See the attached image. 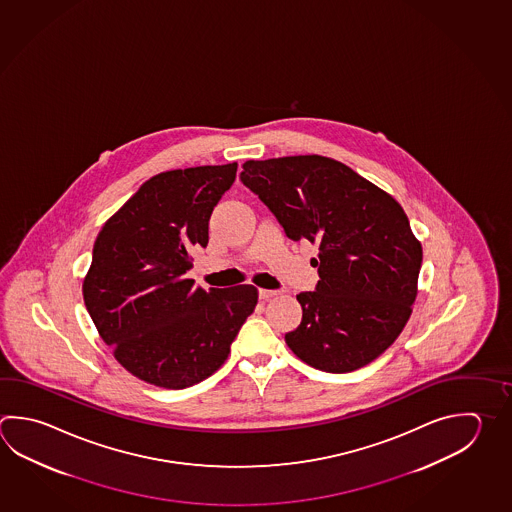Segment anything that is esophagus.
<instances>
[{"mask_svg":"<svg viewBox=\"0 0 512 512\" xmlns=\"http://www.w3.org/2000/svg\"><path fill=\"white\" fill-rule=\"evenodd\" d=\"M275 295H277V290H264V288L259 290V299L262 300H270L271 297H275Z\"/></svg>","mask_w":512,"mask_h":512,"instance_id":"obj_1","label":"esophagus"}]
</instances>
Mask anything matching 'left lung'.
Instances as JSON below:
<instances>
[{
    "label": "left lung",
    "instance_id": "obj_1",
    "mask_svg": "<svg viewBox=\"0 0 512 512\" xmlns=\"http://www.w3.org/2000/svg\"><path fill=\"white\" fill-rule=\"evenodd\" d=\"M241 181L291 241L319 246L315 291H302L286 344L308 366L349 373L402 333L416 299L422 246L402 206L346 164L291 155L242 164Z\"/></svg>",
    "mask_w": 512,
    "mask_h": 512
}]
</instances>
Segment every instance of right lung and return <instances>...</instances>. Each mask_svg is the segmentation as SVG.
Returning <instances> with one entry per match:
<instances>
[{"instance_id": "obj_1", "label": "right lung", "mask_w": 512, "mask_h": 512, "mask_svg": "<svg viewBox=\"0 0 512 512\" xmlns=\"http://www.w3.org/2000/svg\"><path fill=\"white\" fill-rule=\"evenodd\" d=\"M235 174L237 163L155 175L94 242L85 306L117 362L148 384L184 389L210 377L255 309L250 284L203 290L186 279Z\"/></svg>"}]
</instances>
